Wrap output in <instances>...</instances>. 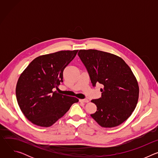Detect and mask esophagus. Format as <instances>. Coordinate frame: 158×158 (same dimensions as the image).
<instances>
[{
  "label": "esophagus",
  "mask_w": 158,
  "mask_h": 158,
  "mask_svg": "<svg viewBox=\"0 0 158 158\" xmlns=\"http://www.w3.org/2000/svg\"><path fill=\"white\" fill-rule=\"evenodd\" d=\"M79 101L81 102H85V103H87L89 102V100L87 99H79Z\"/></svg>",
  "instance_id": "obj_1"
}]
</instances>
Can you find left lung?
<instances>
[{"label": "left lung", "instance_id": "1", "mask_svg": "<svg viewBox=\"0 0 158 158\" xmlns=\"http://www.w3.org/2000/svg\"><path fill=\"white\" fill-rule=\"evenodd\" d=\"M93 87L104 85L101 97L93 99L97 111L91 116L102 127H112L124 122L136 108L139 86L130 67L121 57L98 50H80L77 54Z\"/></svg>", "mask_w": 158, "mask_h": 158}]
</instances>
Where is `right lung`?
Wrapping results in <instances>:
<instances>
[{"label": "right lung", "mask_w": 158, "mask_h": 158, "mask_svg": "<svg viewBox=\"0 0 158 158\" xmlns=\"http://www.w3.org/2000/svg\"><path fill=\"white\" fill-rule=\"evenodd\" d=\"M78 50L61 51L34 59L19 78L16 98L28 120L41 127L54 124L79 99L54 92L63 82V71Z\"/></svg>", "instance_id": "1"}]
</instances>
